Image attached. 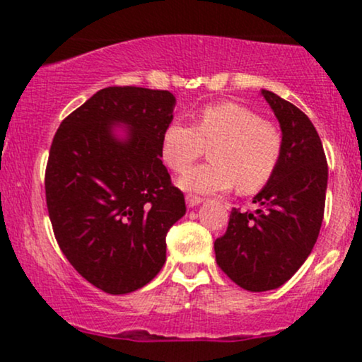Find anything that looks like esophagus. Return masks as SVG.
I'll use <instances>...</instances> for the list:
<instances>
[{
	"label": "esophagus",
	"instance_id": "obj_1",
	"mask_svg": "<svg viewBox=\"0 0 362 362\" xmlns=\"http://www.w3.org/2000/svg\"><path fill=\"white\" fill-rule=\"evenodd\" d=\"M202 201H204V199L197 197V195H192V194H189V195H187V197H185V202H187V206H189V207L199 206Z\"/></svg>",
	"mask_w": 362,
	"mask_h": 362
}]
</instances>
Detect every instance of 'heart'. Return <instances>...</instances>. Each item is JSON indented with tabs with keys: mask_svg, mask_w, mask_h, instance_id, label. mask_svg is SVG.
Instances as JSON below:
<instances>
[{
	"mask_svg": "<svg viewBox=\"0 0 362 362\" xmlns=\"http://www.w3.org/2000/svg\"><path fill=\"white\" fill-rule=\"evenodd\" d=\"M211 148L213 163L180 178V187L199 194L226 192L238 185L257 192L274 177L282 156V134L269 120L238 102L209 103L197 110L194 126L170 122L161 136V156L173 172H185Z\"/></svg>",
	"mask_w": 362,
	"mask_h": 362,
	"instance_id": "obj_1",
	"label": "heart"
}]
</instances>
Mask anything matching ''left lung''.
<instances>
[{
    "mask_svg": "<svg viewBox=\"0 0 362 362\" xmlns=\"http://www.w3.org/2000/svg\"><path fill=\"white\" fill-rule=\"evenodd\" d=\"M262 97L282 131L279 167L253 197L259 209L233 207L226 233L214 242L221 271L252 293L279 288L308 259L322 228L328 180L322 141L305 112L269 90Z\"/></svg>",
    "mask_w": 362,
    "mask_h": 362,
    "instance_id": "1",
    "label": "left lung"
}]
</instances>
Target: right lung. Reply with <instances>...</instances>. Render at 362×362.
I'll use <instances>...</instances> for the list:
<instances>
[{
    "instance_id": "obj_1",
    "label": "right lung",
    "mask_w": 362,
    "mask_h": 362,
    "mask_svg": "<svg viewBox=\"0 0 362 362\" xmlns=\"http://www.w3.org/2000/svg\"><path fill=\"white\" fill-rule=\"evenodd\" d=\"M167 90L109 86L61 122L45 168L57 245L95 288L127 294L167 260V233L185 214L184 194L161 161L173 119ZM117 125H126L119 139Z\"/></svg>"
}]
</instances>
